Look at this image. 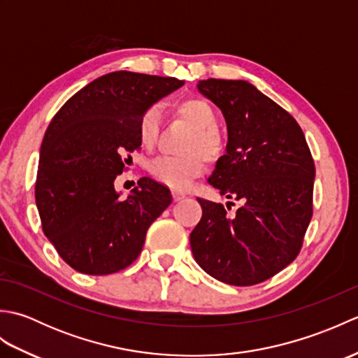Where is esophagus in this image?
I'll return each mask as SVG.
<instances>
[{
	"instance_id": "34e87169",
	"label": "esophagus",
	"mask_w": 358,
	"mask_h": 358,
	"mask_svg": "<svg viewBox=\"0 0 358 358\" xmlns=\"http://www.w3.org/2000/svg\"><path fill=\"white\" fill-rule=\"evenodd\" d=\"M172 199H173V201H180V200L186 199V194L181 191H172Z\"/></svg>"
}]
</instances>
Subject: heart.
Segmentation results:
<instances>
[{
    "instance_id": "obj_1",
    "label": "heart",
    "mask_w": 358,
    "mask_h": 358,
    "mask_svg": "<svg viewBox=\"0 0 358 358\" xmlns=\"http://www.w3.org/2000/svg\"><path fill=\"white\" fill-rule=\"evenodd\" d=\"M177 115L194 129L189 136L185 157L163 155L149 164V172L158 183L175 191H185L204 172V159L215 162L223 154L224 138L217 129V112L204 98L192 96L175 108ZM162 113L158 108H149L138 121V140L141 146L152 148L158 140Z\"/></svg>"
}]
</instances>
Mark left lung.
Here are the masks:
<instances>
[{
  "label": "left lung",
  "instance_id": "obj_1",
  "mask_svg": "<svg viewBox=\"0 0 358 358\" xmlns=\"http://www.w3.org/2000/svg\"><path fill=\"white\" fill-rule=\"evenodd\" d=\"M196 87L227 124L226 154L209 185L240 208L229 215L223 204L196 199L203 215L191 232L192 254L210 277L252 286L300 252L313 218L314 159L291 113L250 83L209 78Z\"/></svg>",
  "mask_w": 358,
  "mask_h": 358
}]
</instances>
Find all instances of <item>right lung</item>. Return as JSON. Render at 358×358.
I'll use <instances>...</instances> for the list:
<instances>
[{
  "mask_svg": "<svg viewBox=\"0 0 358 358\" xmlns=\"http://www.w3.org/2000/svg\"><path fill=\"white\" fill-rule=\"evenodd\" d=\"M185 81L112 72L67 100L44 134L35 201L43 232L81 273L108 275L140 255L149 226L172 203L171 191L138 180L126 200L113 181L140 149L138 121Z\"/></svg>",
  "mask_w": 358,
  "mask_h": 358,
  "instance_id": "1",
  "label": "right lung"
}]
</instances>
